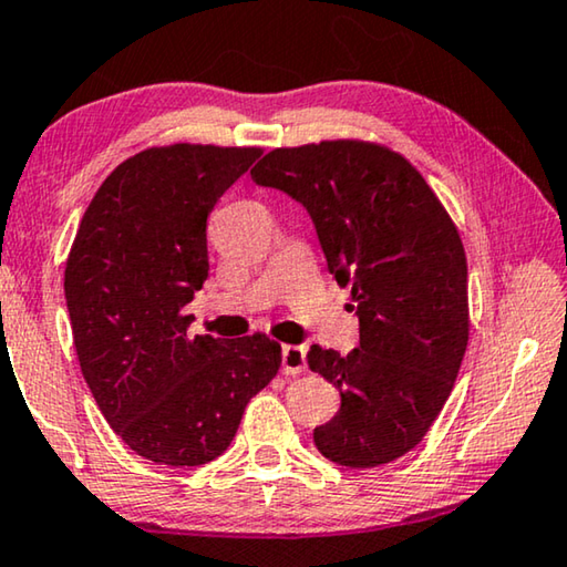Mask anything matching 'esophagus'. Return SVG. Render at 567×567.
Wrapping results in <instances>:
<instances>
[{
	"mask_svg": "<svg viewBox=\"0 0 567 567\" xmlns=\"http://www.w3.org/2000/svg\"><path fill=\"white\" fill-rule=\"evenodd\" d=\"M282 371L285 374L306 371V349L302 346H282Z\"/></svg>",
	"mask_w": 567,
	"mask_h": 567,
	"instance_id": "1",
	"label": "esophagus"
}]
</instances>
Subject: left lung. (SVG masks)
<instances>
[{
  "mask_svg": "<svg viewBox=\"0 0 567 567\" xmlns=\"http://www.w3.org/2000/svg\"><path fill=\"white\" fill-rule=\"evenodd\" d=\"M251 181L308 210L328 272L351 287L359 346H310L341 392L312 430L328 461L374 468L412 451L441 415L468 343V267L443 203L396 152L357 140L267 152Z\"/></svg>",
  "mask_w": 567,
  "mask_h": 567,
  "instance_id": "obj_1",
  "label": "left lung"
}]
</instances>
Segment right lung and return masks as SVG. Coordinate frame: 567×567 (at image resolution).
I'll return each mask as SVG.
<instances>
[{"instance_id":"add662e5","label":"right lung","mask_w":567,"mask_h":567,"mask_svg":"<svg viewBox=\"0 0 567 567\" xmlns=\"http://www.w3.org/2000/svg\"><path fill=\"white\" fill-rule=\"evenodd\" d=\"M257 147L140 152L101 183L65 261L83 379L114 433L152 463L203 466L231 445L272 382L280 343L190 336L183 308L208 277L206 221Z\"/></svg>"}]
</instances>
